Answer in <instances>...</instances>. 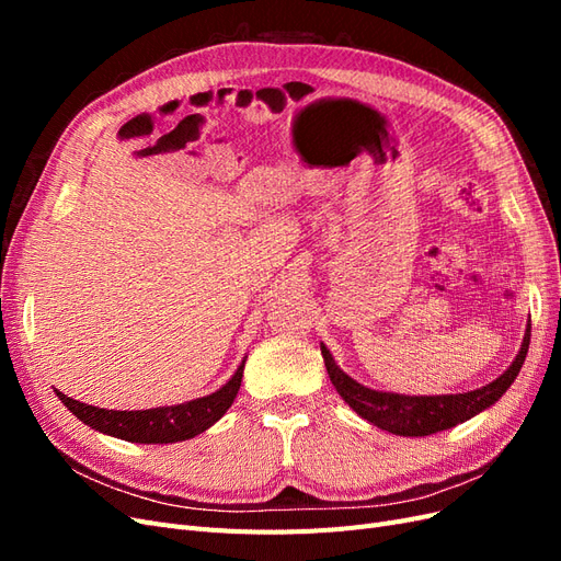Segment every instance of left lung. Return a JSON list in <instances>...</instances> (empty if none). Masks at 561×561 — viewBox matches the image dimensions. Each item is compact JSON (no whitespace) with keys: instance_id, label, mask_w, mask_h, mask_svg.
<instances>
[{"instance_id":"left-lung-1","label":"left lung","mask_w":561,"mask_h":561,"mask_svg":"<svg viewBox=\"0 0 561 561\" xmlns=\"http://www.w3.org/2000/svg\"><path fill=\"white\" fill-rule=\"evenodd\" d=\"M529 342H531V322L526 325V334H524L517 358L496 381H491L478 390H468V393H456V396H400V393H383V390H371L351 379L344 369H339L325 344H320V353H322V360H325L328 375L336 388V393L346 400V404L355 414H360L369 423H375L377 428L393 435L421 437V435H433L439 431L454 428L456 423H463L470 416L480 414L482 410H486V407L494 404L517 379L526 358V351H529Z\"/></svg>"}]
</instances>
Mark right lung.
<instances>
[{
	"label": "right lung",
	"mask_w": 561,
	"mask_h": 561,
	"mask_svg": "<svg viewBox=\"0 0 561 561\" xmlns=\"http://www.w3.org/2000/svg\"><path fill=\"white\" fill-rule=\"evenodd\" d=\"M243 367L245 360L239 365V369L233 371V377L222 388L206 398H196L192 402H182L173 407H154V410L142 412L100 410V407L67 398L60 390H56V396L79 421H83L87 426L100 433L122 437L126 443L173 445L208 431L215 421L227 414L236 393H239L241 388Z\"/></svg>",
	"instance_id": "obj_1"
}]
</instances>
